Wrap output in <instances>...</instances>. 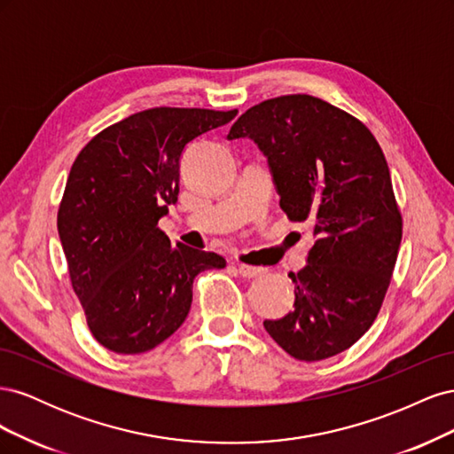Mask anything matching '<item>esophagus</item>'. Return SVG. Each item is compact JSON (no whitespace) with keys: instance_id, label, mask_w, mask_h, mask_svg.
Wrapping results in <instances>:
<instances>
[{"instance_id":"obj_1","label":"esophagus","mask_w":454,"mask_h":454,"mask_svg":"<svg viewBox=\"0 0 454 454\" xmlns=\"http://www.w3.org/2000/svg\"><path fill=\"white\" fill-rule=\"evenodd\" d=\"M237 269L244 278H257V277H261V274L267 272L265 267H252V265H244V263H237Z\"/></svg>"}]
</instances>
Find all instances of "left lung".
I'll list each match as a JSON object with an SVG mask.
<instances>
[{
  "label": "left lung",
  "mask_w": 454,
  "mask_h": 454,
  "mask_svg": "<svg viewBox=\"0 0 454 454\" xmlns=\"http://www.w3.org/2000/svg\"><path fill=\"white\" fill-rule=\"evenodd\" d=\"M244 136L267 155L280 208L316 237L307 267L287 274L294 310L263 325L295 360L332 358L373 325L392 280L403 219L387 159L360 119L310 94L246 109L227 138Z\"/></svg>",
  "instance_id": "8db88e82"
}]
</instances>
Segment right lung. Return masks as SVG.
Returning a JSON list of instances; mask_svg holds the SVG:
<instances>
[{"label":"right lung","instance_id":"1","mask_svg":"<svg viewBox=\"0 0 454 454\" xmlns=\"http://www.w3.org/2000/svg\"><path fill=\"white\" fill-rule=\"evenodd\" d=\"M239 109L151 107L104 129L79 151L59 206V235L94 339L140 354L187 318L199 272L225 259L170 244L159 219L180 193V159Z\"/></svg>","mask_w":454,"mask_h":454}]
</instances>
